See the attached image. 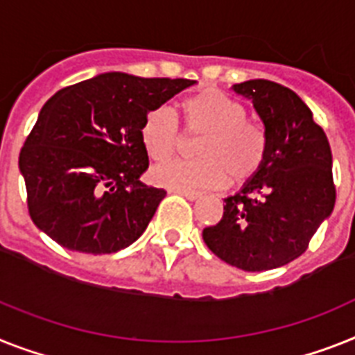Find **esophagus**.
I'll return each mask as SVG.
<instances>
[{
  "mask_svg": "<svg viewBox=\"0 0 355 355\" xmlns=\"http://www.w3.org/2000/svg\"><path fill=\"white\" fill-rule=\"evenodd\" d=\"M172 192H174V194L183 196V198L190 199V201H194V199L201 198V192H196V190H175V189H172Z\"/></svg>",
  "mask_w": 355,
  "mask_h": 355,
  "instance_id": "esophagus-1",
  "label": "esophagus"
}]
</instances>
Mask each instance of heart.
<instances>
[{"label":"heart","mask_w":355,"mask_h":355,"mask_svg":"<svg viewBox=\"0 0 355 355\" xmlns=\"http://www.w3.org/2000/svg\"><path fill=\"white\" fill-rule=\"evenodd\" d=\"M184 127L203 134L196 145L194 161H168L152 171L157 184L175 190L209 189L227 181L239 183L256 174L265 163L268 139L259 125L247 119L239 101L221 90L203 89L180 103ZM181 136L174 114L161 107L141 125V143L154 161H165L178 150Z\"/></svg>","instance_id":"b5f03b06"}]
</instances>
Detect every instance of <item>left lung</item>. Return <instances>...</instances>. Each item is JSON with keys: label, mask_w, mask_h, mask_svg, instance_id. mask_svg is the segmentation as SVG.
Wrapping results in <instances>:
<instances>
[{"label": "left lung", "mask_w": 355, "mask_h": 355, "mask_svg": "<svg viewBox=\"0 0 355 355\" xmlns=\"http://www.w3.org/2000/svg\"><path fill=\"white\" fill-rule=\"evenodd\" d=\"M250 99L268 139L265 163L225 198L223 218L203 230L207 247L228 265L265 272L294 261L336 205L332 152L303 99L283 85H232Z\"/></svg>", "instance_id": "obj_1"}]
</instances>
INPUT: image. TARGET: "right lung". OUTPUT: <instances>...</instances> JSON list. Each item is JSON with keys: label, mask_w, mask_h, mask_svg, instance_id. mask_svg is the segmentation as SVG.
<instances>
[{"label": "right lung", "mask_w": 355, "mask_h": 355, "mask_svg": "<svg viewBox=\"0 0 355 355\" xmlns=\"http://www.w3.org/2000/svg\"><path fill=\"white\" fill-rule=\"evenodd\" d=\"M196 81L105 72L55 92L19 154L32 221L58 245L112 254L145 232L166 192L141 183V125Z\"/></svg>", "instance_id": "obj_1"}]
</instances>
